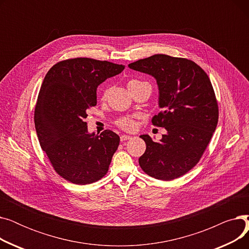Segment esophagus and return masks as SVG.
<instances>
[{
	"label": "esophagus",
	"instance_id": "obj_1",
	"mask_svg": "<svg viewBox=\"0 0 249 249\" xmlns=\"http://www.w3.org/2000/svg\"><path fill=\"white\" fill-rule=\"evenodd\" d=\"M120 139H121V141H127L129 139H131V136H129V135H121Z\"/></svg>",
	"mask_w": 249,
	"mask_h": 249
}]
</instances>
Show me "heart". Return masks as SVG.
Masks as SVG:
<instances>
[{
  "label": "heart",
  "mask_w": 249,
  "mask_h": 249,
  "mask_svg": "<svg viewBox=\"0 0 249 249\" xmlns=\"http://www.w3.org/2000/svg\"><path fill=\"white\" fill-rule=\"evenodd\" d=\"M142 85H148L147 83L145 82H142V81H139V80H130L128 83H127V87L129 89V90H132L133 89L139 87V86H142ZM109 94V90H105L104 94L102 96V99L105 100L107 98ZM116 124L118 127L122 128L123 130H126V131H131V130H133L135 128V122L134 120L132 119V118L130 117H122V118H119L116 121Z\"/></svg>",
  "instance_id": "heart-1"
}]
</instances>
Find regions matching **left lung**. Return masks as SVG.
<instances>
[{"mask_svg":"<svg viewBox=\"0 0 249 249\" xmlns=\"http://www.w3.org/2000/svg\"><path fill=\"white\" fill-rule=\"evenodd\" d=\"M128 67L156 80L162 111L152 118V124L167 132L158 142L149 135L140 136L146 143L140 167L162 180L184 176L201 160L218 123V103L210 78L196 62L166 54H154Z\"/></svg>","mask_w":249,"mask_h":249,"instance_id":"obj_1","label":"left lung"}]
</instances>
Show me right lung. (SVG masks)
I'll use <instances>...</instances> for the list:
<instances>
[{"instance_id": "add662e5", "label": "right lung", "mask_w": 249, "mask_h": 249, "mask_svg": "<svg viewBox=\"0 0 249 249\" xmlns=\"http://www.w3.org/2000/svg\"><path fill=\"white\" fill-rule=\"evenodd\" d=\"M124 65L87 57L57 62L39 90L34 123L39 143L54 171L72 184L87 185L108 173L120 137L111 130L88 132V110L97 105V88Z\"/></svg>"}]
</instances>
